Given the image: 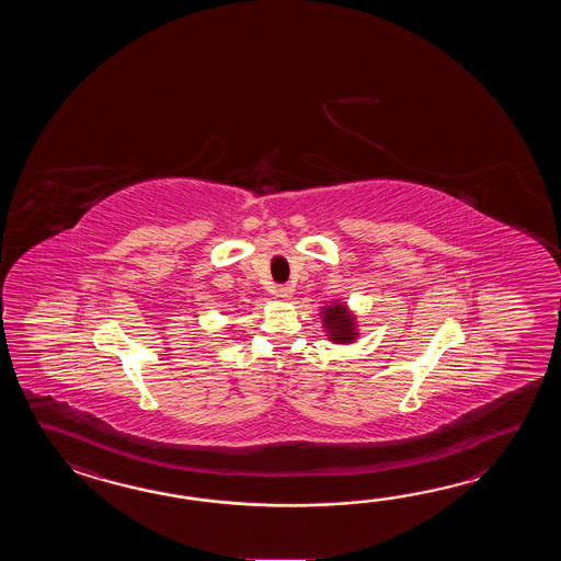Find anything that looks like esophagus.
Segmentation results:
<instances>
[{"instance_id":"1","label":"esophagus","mask_w":561,"mask_h":561,"mask_svg":"<svg viewBox=\"0 0 561 561\" xmlns=\"http://www.w3.org/2000/svg\"><path fill=\"white\" fill-rule=\"evenodd\" d=\"M273 295H275L276 298H290V295H293V286H276L275 290H273Z\"/></svg>"}]
</instances>
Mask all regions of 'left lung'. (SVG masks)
<instances>
[{"mask_svg":"<svg viewBox=\"0 0 561 561\" xmlns=\"http://www.w3.org/2000/svg\"><path fill=\"white\" fill-rule=\"evenodd\" d=\"M321 319L329 333V341H333L334 345H351L357 341L355 314H351V310L343 302L333 300L331 305H327L322 309Z\"/></svg>","mask_w":561,"mask_h":561,"instance_id":"1","label":"left lung"}]
</instances>
